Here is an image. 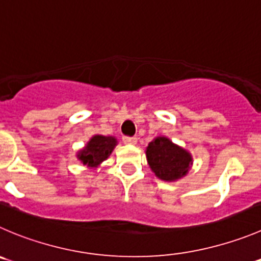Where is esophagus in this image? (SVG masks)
I'll use <instances>...</instances> for the list:
<instances>
[{"label": "esophagus", "instance_id": "obj_1", "mask_svg": "<svg viewBox=\"0 0 261 261\" xmlns=\"http://www.w3.org/2000/svg\"><path fill=\"white\" fill-rule=\"evenodd\" d=\"M123 142L125 145H136L137 143V138L136 137H123Z\"/></svg>", "mask_w": 261, "mask_h": 261}]
</instances>
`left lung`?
Masks as SVG:
<instances>
[{
  "label": "left lung",
  "mask_w": 261,
  "mask_h": 261,
  "mask_svg": "<svg viewBox=\"0 0 261 261\" xmlns=\"http://www.w3.org/2000/svg\"><path fill=\"white\" fill-rule=\"evenodd\" d=\"M146 158L151 170L164 182H175L186 177L193 164L190 151L164 136H158L148 143Z\"/></svg>",
  "instance_id": "1"
}]
</instances>
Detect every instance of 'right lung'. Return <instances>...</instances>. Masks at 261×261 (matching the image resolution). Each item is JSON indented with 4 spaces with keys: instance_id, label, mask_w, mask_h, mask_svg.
I'll list each match as a JSON object with an SVG mask.
<instances>
[{
    "instance_id": "add662e5",
    "label": "right lung",
    "mask_w": 261,
    "mask_h": 261,
    "mask_svg": "<svg viewBox=\"0 0 261 261\" xmlns=\"http://www.w3.org/2000/svg\"><path fill=\"white\" fill-rule=\"evenodd\" d=\"M118 145V140L113 136L95 135L87 142L83 148L76 152V158L89 169H96L114 151Z\"/></svg>"
}]
</instances>
